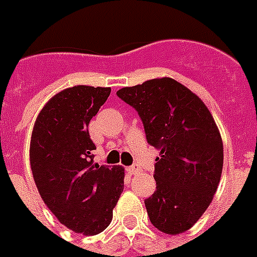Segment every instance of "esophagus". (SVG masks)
Masks as SVG:
<instances>
[{"label":"esophagus","instance_id":"esophagus-1","mask_svg":"<svg viewBox=\"0 0 257 257\" xmlns=\"http://www.w3.org/2000/svg\"><path fill=\"white\" fill-rule=\"evenodd\" d=\"M126 171H128L129 175H136V174H139V172L142 171V170H140V167H139L137 164H133V166H129V167H126Z\"/></svg>","mask_w":257,"mask_h":257}]
</instances>
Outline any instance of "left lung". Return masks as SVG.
Returning <instances> with one entry per match:
<instances>
[{
    "instance_id": "left-lung-1",
    "label": "left lung",
    "mask_w": 257,
    "mask_h": 257,
    "mask_svg": "<svg viewBox=\"0 0 257 257\" xmlns=\"http://www.w3.org/2000/svg\"><path fill=\"white\" fill-rule=\"evenodd\" d=\"M117 95L135 107L148 144L160 151L156 191L144 201L155 228L166 234L189 230L210 205L224 164V146L202 99L172 78L122 87Z\"/></svg>"
}]
</instances>
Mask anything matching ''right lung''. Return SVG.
<instances>
[{
    "label": "right lung",
    "instance_id": "add662e5",
    "mask_svg": "<svg viewBox=\"0 0 257 257\" xmlns=\"http://www.w3.org/2000/svg\"><path fill=\"white\" fill-rule=\"evenodd\" d=\"M110 87L74 86L55 94L33 125L29 162L47 207L60 224L85 236L109 226L124 190V168L94 163L90 120Z\"/></svg>",
    "mask_w": 257,
    "mask_h": 257
}]
</instances>
